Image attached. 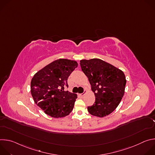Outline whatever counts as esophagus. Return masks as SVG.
<instances>
[{
  "label": "esophagus",
  "instance_id": "obj_1",
  "mask_svg": "<svg viewBox=\"0 0 155 155\" xmlns=\"http://www.w3.org/2000/svg\"><path fill=\"white\" fill-rule=\"evenodd\" d=\"M86 93V90H84V92H83V93H81V94H80V95L81 96H84V95Z\"/></svg>",
  "mask_w": 155,
  "mask_h": 155
}]
</instances>
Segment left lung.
Segmentation results:
<instances>
[{
	"label": "left lung",
	"instance_id": "obj_1",
	"mask_svg": "<svg viewBox=\"0 0 155 155\" xmlns=\"http://www.w3.org/2000/svg\"><path fill=\"white\" fill-rule=\"evenodd\" d=\"M80 66L96 97L94 104L87 107L88 112L98 117L110 114L123 97L126 83L124 74L100 59L81 60Z\"/></svg>",
	"mask_w": 155,
	"mask_h": 155
}]
</instances>
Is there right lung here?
<instances>
[{
	"instance_id": "right-lung-1",
	"label": "right lung",
	"mask_w": 155,
	"mask_h": 155,
	"mask_svg": "<svg viewBox=\"0 0 155 155\" xmlns=\"http://www.w3.org/2000/svg\"><path fill=\"white\" fill-rule=\"evenodd\" d=\"M75 61L57 59L37 72L31 83V91L35 103L48 115L61 118L73 110L77 94L65 91L68 79L77 68Z\"/></svg>"
}]
</instances>
